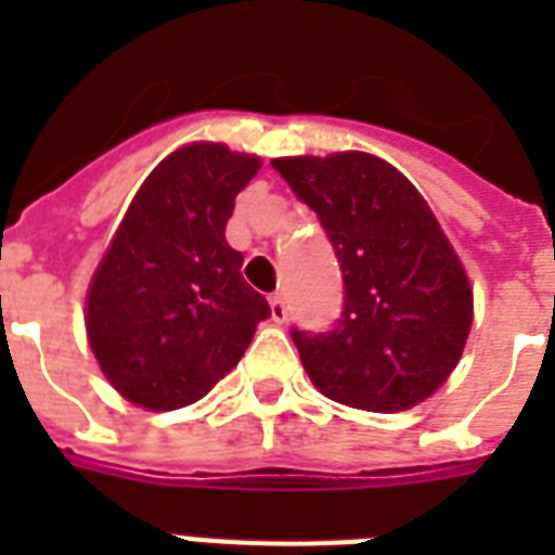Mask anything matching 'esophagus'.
I'll return each mask as SVG.
<instances>
[{"label": "esophagus", "mask_w": 555, "mask_h": 555, "mask_svg": "<svg viewBox=\"0 0 555 555\" xmlns=\"http://www.w3.org/2000/svg\"><path fill=\"white\" fill-rule=\"evenodd\" d=\"M270 320L279 322V325H282V322L287 320L285 296H273V299H270Z\"/></svg>", "instance_id": "1"}]
</instances>
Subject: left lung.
<instances>
[{"label":"left lung","instance_id":"8db88e82","mask_svg":"<svg viewBox=\"0 0 555 555\" xmlns=\"http://www.w3.org/2000/svg\"><path fill=\"white\" fill-rule=\"evenodd\" d=\"M334 244L346 305L325 334L291 331L322 395L365 412H403L438 391L473 328V287L438 218L383 158L337 152L276 158Z\"/></svg>","mask_w":555,"mask_h":555}]
</instances>
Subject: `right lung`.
<instances>
[{
  "label": "right lung",
  "instance_id": "right-lung-1",
  "mask_svg": "<svg viewBox=\"0 0 555 555\" xmlns=\"http://www.w3.org/2000/svg\"><path fill=\"white\" fill-rule=\"evenodd\" d=\"M256 155L190 143L152 169L126 209L86 299L89 346L112 386L152 412L207 395L233 371L270 305L224 238Z\"/></svg>",
  "mask_w": 555,
  "mask_h": 555
}]
</instances>
